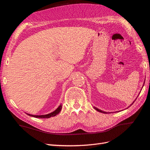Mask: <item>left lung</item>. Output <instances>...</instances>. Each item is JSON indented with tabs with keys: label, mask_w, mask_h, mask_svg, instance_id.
I'll return each mask as SVG.
<instances>
[{
	"label": "left lung",
	"mask_w": 150,
	"mask_h": 150,
	"mask_svg": "<svg viewBox=\"0 0 150 150\" xmlns=\"http://www.w3.org/2000/svg\"><path fill=\"white\" fill-rule=\"evenodd\" d=\"M134 101H133V103L132 104H131V105H132V104H133L134 103ZM131 105H130V106H131ZM94 109H95V110H96V111H98V112H103V113H107L106 112H104V111H102V110H99V109H98V108H96V107H94Z\"/></svg>",
	"instance_id": "left-lung-1"
}]
</instances>
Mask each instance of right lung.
I'll return each mask as SVG.
<instances>
[{"mask_svg":"<svg viewBox=\"0 0 150 150\" xmlns=\"http://www.w3.org/2000/svg\"><path fill=\"white\" fill-rule=\"evenodd\" d=\"M61 109H62V104H60L59 106L55 111H54L53 112L49 113V114H47V115H33L28 114V113H27V115L30 116H33V117H38V118H49V117L55 116L57 115H58L59 113V112L61 111Z\"/></svg>","mask_w":150,"mask_h":150,"instance_id":"obj_1","label":"right lung"}]
</instances>
